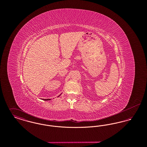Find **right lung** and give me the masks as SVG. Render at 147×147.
<instances>
[{"mask_svg": "<svg viewBox=\"0 0 147 147\" xmlns=\"http://www.w3.org/2000/svg\"><path fill=\"white\" fill-rule=\"evenodd\" d=\"M60 95H59V96H60ZM43 100H46H46H50V98H49V99H43Z\"/></svg>", "mask_w": 147, "mask_h": 147, "instance_id": "obj_1", "label": "right lung"}]
</instances>
